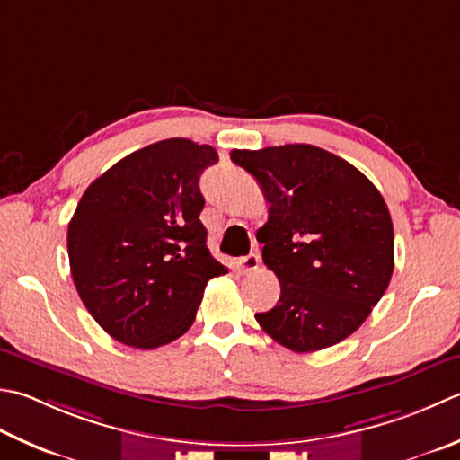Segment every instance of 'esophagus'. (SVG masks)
<instances>
[{
  "label": "esophagus",
  "mask_w": 460,
  "mask_h": 460,
  "mask_svg": "<svg viewBox=\"0 0 460 460\" xmlns=\"http://www.w3.org/2000/svg\"><path fill=\"white\" fill-rule=\"evenodd\" d=\"M237 265H239V269H241L243 273H251V271H255V269H259L261 257H259L257 253H249V255H245V257H241V259L237 261Z\"/></svg>",
  "instance_id": "obj_1"
}]
</instances>
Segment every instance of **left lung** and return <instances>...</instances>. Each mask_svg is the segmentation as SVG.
Here are the masks:
<instances>
[{
  "instance_id": "obj_1",
  "label": "left lung",
  "mask_w": 460,
  "mask_h": 460,
  "mask_svg": "<svg viewBox=\"0 0 460 460\" xmlns=\"http://www.w3.org/2000/svg\"><path fill=\"white\" fill-rule=\"evenodd\" d=\"M231 159L271 203L257 241L281 295L255 314L261 329L295 353L353 335L394 269L393 221L379 189L349 161L307 143L233 149Z\"/></svg>"
}]
</instances>
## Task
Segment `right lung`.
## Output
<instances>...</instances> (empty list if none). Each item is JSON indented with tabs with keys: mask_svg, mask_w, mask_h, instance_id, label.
Segmentation results:
<instances>
[{
	"mask_svg": "<svg viewBox=\"0 0 460 460\" xmlns=\"http://www.w3.org/2000/svg\"><path fill=\"white\" fill-rule=\"evenodd\" d=\"M211 146L164 139L107 169L67 227L71 277L85 309L123 345L155 349L193 325L209 279L227 273L199 221Z\"/></svg>",
	"mask_w": 460,
	"mask_h": 460,
	"instance_id": "right-lung-1",
	"label": "right lung"
}]
</instances>
